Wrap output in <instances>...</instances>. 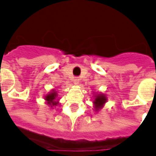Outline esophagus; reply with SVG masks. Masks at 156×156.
Wrapping results in <instances>:
<instances>
[{
    "label": "esophagus",
    "instance_id": "esophagus-1",
    "mask_svg": "<svg viewBox=\"0 0 156 156\" xmlns=\"http://www.w3.org/2000/svg\"><path fill=\"white\" fill-rule=\"evenodd\" d=\"M74 84H79V82H80V79H79V77H75L74 78Z\"/></svg>",
    "mask_w": 156,
    "mask_h": 156
}]
</instances>
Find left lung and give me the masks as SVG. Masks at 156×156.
I'll return each mask as SVG.
<instances>
[{"label": "left lung", "mask_w": 156, "mask_h": 156, "mask_svg": "<svg viewBox=\"0 0 156 156\" xmlns=\"http://www.w3.org/2000/svg\"><path fill=\"white\" fill-rule=\"evenodd\" d=\"M107 98L104 94H94V107L95 112H98L100 109H102L105 103L107 102Z\"/></svg>", "instance_id": "obj_1"}]
</instances>
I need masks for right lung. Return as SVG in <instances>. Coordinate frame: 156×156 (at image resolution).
<instances>
[{
    "label": "right lung",
    "mask_w": 156,
    "mask_h": 156,
    "mask_svg": "<svg viewBox=\"0 0 156 156\" xmlns=\"http://www.w3.org/2000/svg\"><path fill=\"white\" fill-rule=\"evenodd\" d=\"M57 98H58V93H57L56 90L53 89L51 92H49V94L44 96V100H45V102H46V104H48V106L53 107L57 106L59 103V99H57Z\"/></svg>",
    "instance_id": "obj_1"
}]
</instances>
